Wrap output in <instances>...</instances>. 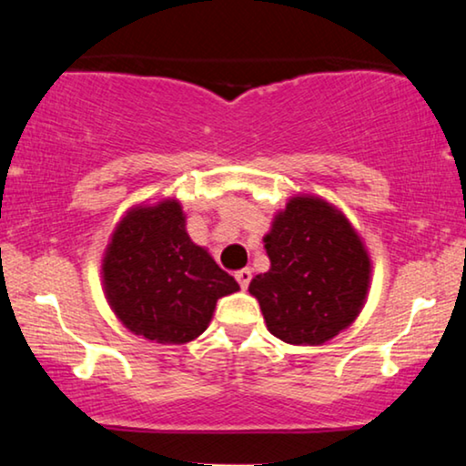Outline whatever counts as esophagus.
Wrapping results in <instances>:
<instances>
[{"label":"esophagus","instance_id":"34e87169","mask_svg":"<svg viewBox=\"0 0 466 466\" xmlns=\"http://www.w3.org/2000/svg\"><path fill=\"white\" fill-rule=\"evenodd\" d=\"M234 277H237L240 288L247 289V288H249L253 275H251V268H243V270H237V275H234Z\"/></svg>","mask_w":466,"mask_h":466}]
</instances>
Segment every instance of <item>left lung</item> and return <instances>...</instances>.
Returning a JSON list of instances; mask_svg holds the SVG:
<instances>
[{
    "instance_id": "left-lung-1",
    "label": "left lung",
    "mask_w": 466,
    "mask_h": 466,
    "mask_svg": "<svg viewBox=\"0 0 466 466\" xmlns=\"http://www.w3.org/2000/svg\"><path fill=\"white\" fill-rule=\"evenodd\" d=\"M270 270L249 291L270 334L319 345L351 324L364 305L370 262L350 221L319 198H294L266 234Z\"/></svg>"
}]
</instances>
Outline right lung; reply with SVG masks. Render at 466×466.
Segmentation results:
<instances>
[{
	"mask_svg": "<svg viewBox=\"0 0 466 466\" xmlns=\"http://www.w3.org/2000/svg\"><path fill=\"white\" fill-rule=\"evenodd\" d=\"M102 270L116 318L157 343L200 337L217 298L238 289L234 277L191 243L175 200L132 210L113 234Z\"/></svg>",
	"mask_w": 466,
	"mask_h": 466,
	"instance_id": "add662e5",
	"label": "right lung"
}]
</instances>
